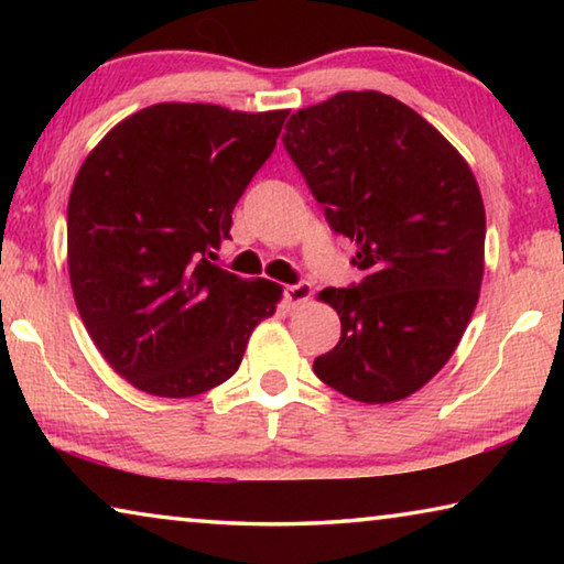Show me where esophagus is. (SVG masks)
<instances>
[{
    "mask_svg": "<svg viewBox=\"0 0 564 564\" xmlns=\"http://www.w3.org/2000/svg\"><path fill=\"white\" fill-rule=\"evenodd\" d=\"M311 293H313V289H311V283H293V285H285V291H283V299H285V303L291 305V308H299V305H303L305 301L311 299Z\"/></svg>",
    "mask_w": 564,
    "mask_h": 564,
    "instance_id": "obj_1",
    "label": "esophagus"
}]
</instances>
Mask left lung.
<instances>
[{
	"label": "left lung",
	"mask_w": 564,
	"mask_h": 564,
	"mask_svg": "<svg viewBox=\"0 0 564 564\" xmlns=\"http://www.w3.org/2000/svg\"><path fill=\"white\" fill-rule=\"evenodd\" d=\"M283 147L366 271L318 293L338 311L340 340L313 370L360 403L413 395L451 360L480 295L485 206L470 166L433 123L380 91L295 111Z\"/></svg>",
	"instance_id": "1"
}]
</instances>
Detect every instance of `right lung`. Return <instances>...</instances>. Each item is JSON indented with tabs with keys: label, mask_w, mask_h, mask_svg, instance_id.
I'll use <instances>...</instances> for the list:
<instances>
[{
	"label": "right lung",
	"mask_w": 564,
	"mask_h": 564,
	"mask_svg": "<svg viewBox=\"0 0 564 564\" xmlns=\"http://www.w3.org/2000/svg\"><path fill=\"white\" fill-rule=\"evenodd\" d=\"M285 117L154 104L82 164L66 208L74 301L94 346L133 388L191 398L221 386L275 313L279 283L212 261Z\"/></svg>",
	"instance_id": "obj_1"
}]
</instances>
